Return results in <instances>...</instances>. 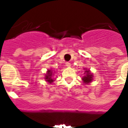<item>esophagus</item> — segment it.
Returning a JSON list of instances; mask_svg holds the SVG:
<instances>
[{
    "label": "esophagus",
    "mask_w": 128,
    "mask_h": 128,
    "mask_svg": "<svg viewBox=\"0 0 128 128\" xmlns=\"http://www.w3.org/2000/svg\"><path fill=\"white\" fill-rule=\"evenodd\" d=\"M66 66L67 67H70V62H66Z\"/></svg>",
    "instance_id": "34e87169"
}]
</instances>
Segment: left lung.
I'll list each match as a JSON object with an SVG mask.
<instances>
[{
	"label": "left lung",
	"instance_id": "obj_1",
	"mask_svg": "<svg viewBox=\"0 0 128 128\" xmlns=\"http://www.w3.org/2000/svg\"><path fill=\"white\" fill-rule=\"evenodd\" d=\"M84 76L83 78H82V82L84 84L86 85H88L90 84L91 83L92 80H93V74L92 73L91 71L90 70V69H87L86 68H84Z\"/></svg>",
	"mask_w": 128,
	"mask_h": 128
}]
</instances>
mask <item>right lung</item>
<instances>
[{"label": "right lung", "mask_w": 128, "mask_h": 128, "mask_svg": "<svg viewBox=\"0 0 128 128\" xmlns=\"http://www.w3.org/2000/svg\"><path fill=\"white\" fill-rule=\"evenodd\" d=\"M55 72L56 71H53L52 69H48L46 73H45L44 75L45 81L48 84H52L53 82H55V80L53 78Z\"/></svg>", "instance_id": "obj_1"}]
</instances>
